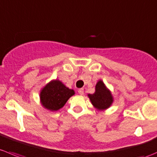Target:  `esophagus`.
<instances>
[{"label":"esophagus","mask_w":157,"mask_h":157,"mask_svg":"<svg viewBox=\"0 0 157 157\" xmlns=\"http://www.w3.org/2000/svg\"><path fill=\"white\" fill-rule=\"evenodd\" d=\"M78 91V94H81V95H83V94H84V89H83V88H79Z\"/></svg>","instance_id":"esophagus-1"}]
</instances>
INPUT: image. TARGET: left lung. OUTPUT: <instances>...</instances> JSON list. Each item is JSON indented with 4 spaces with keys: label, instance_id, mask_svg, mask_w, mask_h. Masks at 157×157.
I'll return each instance as SVG.
<instances>
[{
    "label": "left lung",
    "instance_id": "8db88e82",
    "mask_svg": "<svg viewBox=\"0 0 157 157\" xmlns=\"http://www.w3.org/2000/svg\"><path fill=\"white\" fill-rule=\"evenodd\" d=\"M88 96L93 106L99 111L108 108L114 101L111 92L101 80H99L96 84L94 94H88Z\"/></svg>",
    "mask_w": 157,
    "mask_h": 157
}]
</instances>
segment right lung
Returning <instances> with one entry per match:
<instances>
[{
    "mask_svg": "<svg viewBox=\"0 0 157 157\" xmlns=\"http://www.w3.org/2000/svg\"><path fill=\"white\" fill-rule=\"evenodd\" d=\"M75 91L69 89L59 80H52L40 91L42 105L49 111H55L63 108Z\"/></svg>",
    "mask_w": 157,
    "mask_h": 157,
    "instance_id": "right-lung-1",
    "label": "right lung"
}]
</instances>
